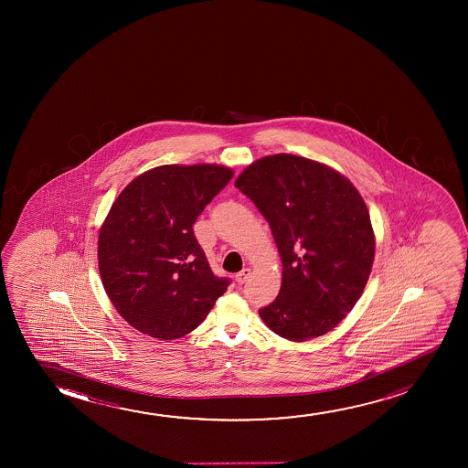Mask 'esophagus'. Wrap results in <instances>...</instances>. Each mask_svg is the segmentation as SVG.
<instances>
[{"label":"esophagus","mask_w":468,"mask_h":468,"mask_svg":"<svg viewBox=\"0 0 468 468\" xmlns=\"http://www.w3.org/2000/svg\"><path fill=\"white\" fill-rule=\"evenodd\" d=\"M250 269H243L239 273H237V276H235V282H238V284H243V282H246V280L250 278Z\"/></svg>","instance_id":"34e87169"}]
</instances>
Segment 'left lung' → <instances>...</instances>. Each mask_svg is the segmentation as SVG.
<instances>
[{
  "mask_svg": "<svg viewBox=\"0 0 468 468\" xmlns=\"http://www.w3.org/2000/svg\"><path fill=\"white\" fill-rule=\"evenodd\" d=\"M267 218L282 262L280 294L259 314L284 339L337 326L363 294L374 261L365 201L342 174L295 154L265 156L235 182Z\"/></svg>",
  "mask_w": 468,
  "mask_h": 468,
  "instance_id": "left-lung-1",
  "label": "left lung"
}]
</instances>
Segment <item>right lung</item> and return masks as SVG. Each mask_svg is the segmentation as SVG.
<instances>
[{"mask_svg": "<svg viewBox=\"0 0 468 468\" xmlns=\"http://www.w3.org/2000/svg\"><path fill=\"white\" fill-rule=\"evenodd\" d=\"M233 177L218 165H166L141 174L99 233V271L118 314L154 339H179L205 321L230 278L212 273L193 224Z\"/></svg>", "mask_w": 468, "mask_h": 468, "instance_id": "right-lung-1", "label": "right lung"}]
</instances>
